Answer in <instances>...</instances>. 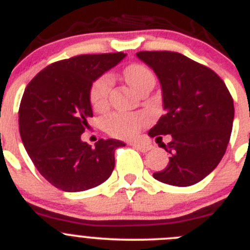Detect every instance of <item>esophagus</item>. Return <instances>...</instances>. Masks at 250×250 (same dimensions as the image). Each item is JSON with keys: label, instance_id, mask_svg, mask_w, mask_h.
Listing matches in <instances>:
<instances>
[{"label": "esophagus", "instance_id": "34e87169", "mask_svg": "<svg viewBox=\"0 0 250 250\" xmlns=\"http://www.w3.org/2000/svg\"><path fill=\"white\" fill-rule=\"evenodd\" d=\"M132 146H133L137 150H141V152H145V153L152 149V146L143 145V143H138V142H134V143H132Z\"/></svg>", "mask_w": 250, "mask_h": 250}]
</instances>
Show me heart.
I'll return each mask as SVG.
<instances>
[{
  "label": "heart",
  "instance_id": "1",
  "mask_svg": "<svg viewBox=\"0 0 250 250\" xmlns=\"http://www.w3.org/2000/svg\"><path fill=\"white\" fill-rule=\"evenodd\" d=\"M125 76L130 87L139 91L143 84L149 81H154V76L147 67L142 64H132L127 67L125 71ZM112 86V77L109 75H104L98 78L93 83L89 93L91 103L94 109L101 111L105 108L108 103V93ZM145 123V117L136 116V114H123L113 113L104 120V127L109 134L118 138H132L139 132L141 127Z\"/></svg>",
  "mask_w": 250,
  "mask_h": 250
}]
</instances>
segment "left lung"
I'll use <instances>...</instances> for the list:
<instances>
[{
  "label": "left lung",
  "mask_w": 250,
  "mask_h": 250,
  "mask_svg": "<svg viewBox=\"0 0 250 250\" xmlns=\"http://www.w3.org/2000/svg\"><path fill=\"white\" fill-rule=\"evenodd\" d=\"M137 57L158 77L166 111L148 136H172L163 143L169 163L153 177L177 187L198 183L215 169L230 139L234 104L226 83L182 53L143 51Z\"/></svg>",
  "instance_id": "8db88e82"
}]
</instances>
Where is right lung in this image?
Masks as SVG:
<instances>
[{"instance_id":"right-lung-1","label":"right lung","mask_w":250,"mask_h":250,"mask_svg":"<svg viewBox=\"0 0 250 250\" xmlns=\"http://www.w3.org/2000/svg\"><path fill=\"white\" fill-rule=\"evenodd\" d=\"M125 53L82 55L42 69L26 87L19 111L20 134L31 161L49 183L64 192L100 186L114 169L118 139H100L94 148L81 134L88 128L93 84Z\"/></svg>"}]
</instances>
